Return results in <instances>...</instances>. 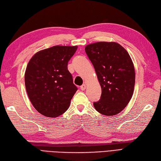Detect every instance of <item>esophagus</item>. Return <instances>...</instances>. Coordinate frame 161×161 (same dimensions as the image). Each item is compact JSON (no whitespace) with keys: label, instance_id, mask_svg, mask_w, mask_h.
Returning <instances> with one entry per match:
<instances>
[{"label":"esophagus","instance_id":"1","mask_svg":"<svg viewBox=\"0 0 161 161\" xmlns=\"http://www.w3.org/2000/svg\"><path fill=\"white\" fill-rule=\"evenodd\" d=\"M85 89H86V85H85V84H84V85H82V86H80V90L82 91H84Z\"/></svg>","mask_w":161,"mask_h":161}]
</instances>
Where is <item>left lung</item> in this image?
Here are the masks:
<instances>
[{
  "label": "left lung",
  "mask_w": 161,
  "mask_h": 161,
  "mask_svg": "<svg viewBox=\"0 0 161 161\" xmlns=\"http://www.w3.org/2000/svg\"><path fill=\"white\" fill-rule=\"evenodd\" d=\"M85 50L101 86V97L94 103V108L103 115H116L134 94L135 69L131 57L116 42H94L86 45Z\"/></svg>",
  "instance_id": "1"
}]
</instances>
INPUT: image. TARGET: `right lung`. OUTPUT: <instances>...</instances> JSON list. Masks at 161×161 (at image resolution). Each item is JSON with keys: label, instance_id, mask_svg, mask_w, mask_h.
I'll use <instances>...</instances> for the list:
<instances>
[{"label": "right lung", "instance_id": "add662e5", "mask_svg": "<svg viewBox=\"0 0 161 161\" xmlns=\"http://www.w3.org/2000/svg\"><path fill=\"white\" fill-rule=\"evenodd\" d=\"M78 46L56 45L36 53L27 64L25 83L34 108L46 117L56 118L69 108L77 91L67 64Z\"/></svg>", "mask_w": 161, "mask_h": 161}]
</instances>
